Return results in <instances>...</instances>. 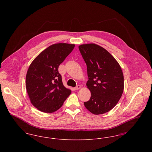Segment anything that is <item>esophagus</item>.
Instances as JSON below:
<instances>
[{
  "label": "esophagus",
  "instance_id": "34e87169",
  "mask_svg": "<svg viewBox=\"0 0 152 152\" xmlns=\"http://www.w3.org/2000/svg\"><path fill=\"white\" fill-rule=\"evenodd\" d=\"M80 88H81V86H77V87H76L74 88V89L75 90H78V89H79Z\"/></svg>",
  "mask_w": 152,
  "mask_h": 152
}]
</instances>
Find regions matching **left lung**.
Listing matches in <instances>:
<instances>
[{
  "mask_svg": "<svg viewBox=\"0 0 152 152\" xmlns=\"http://www.w3.org/2000/svg\"><path fill=\"white\" fill-rule=\"evenodd\" d=\"M79 48L87 64V86L91 94L84 105L96 115L105 113L116 106L123 94L121 66L108 51L97 44H81Z\"/></svg>",
  "mask_w": 152,
  "mask_h": 152,
  "instance_id": "1",
  "label": "left lung"
}]
</instances>
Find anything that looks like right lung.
I'll return each mask as SVG.
<instances>
[{
    "label": "right lung",
    "mask_w": 152,
    "mask_h": 152,
    "mask_svg": "<svg viewBox=\"0 0 152 152\" xmlns=\"http://www.w3.org/2000/svg\"><path fill=\"white\" fill-rule=\"evenodd\" d=\"M75 46L73 44H52L29 65L26 87L31 104L39 110L49 113L56 112L71 94V90L63 84L58 68Z\"/></svg>",
    "instance_id": "right-lung-1"
}]
</instances>
